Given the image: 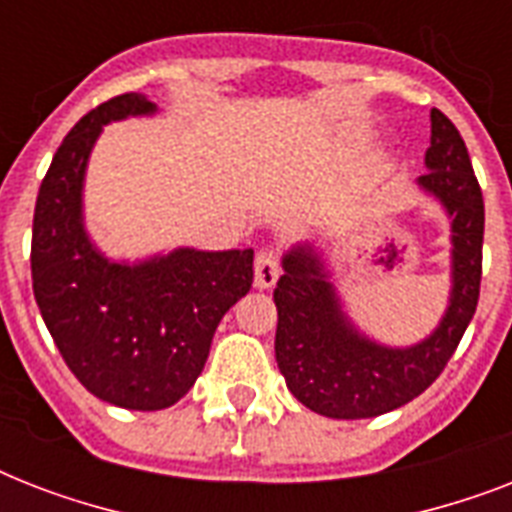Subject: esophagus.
<instances>
[{"instance_id":"obj_1","label":"esophagus","mask_w":512,"mask_h":512,"mask_svg":"<svg viewBox=\"0 0 512 512\" xmlns=\"http://www.w3.org/2000/svg\"><path fill=\"white\" fill-rule=\"evenodd\" d=\"M281 273L279 265V255L273 252V249H263L255 260V287L257 289H268L276 284Z\"/></svg>"}]
</instances>
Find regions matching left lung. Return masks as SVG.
<instances>
[{"label":"left lung","mask_w":512,"mask_h":512,"mask_svg":"<svg viewBox=\"0 0 512 512\" xmlns=\"http://www.w3.org/2000/svg\"><path fill=\"white\" fill-rule=\"evenodd\" d=\"M428 172L417 177L452 217V292L436 332L409 348H388L361 335L342 313L335 284L313 247L284 255L273 289L279 311L276 361L292 396L332 420L393 412L428 390L460 345L481 292L484 196L465 140L438 108L430 111Z\"/></svg>","instance_id":"left-lung-1"}]
</instances>
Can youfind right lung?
<instances>
[{"instance_id":"add662e5","label":"right lung","mask_w":512,"mask_h":512,"mask_svg":"<svg viewBox=\"0 0 512 512\" xmlns=\"http://www.w3.org/2000/svg\"><path fill=\"white\" fill-rule=\"evenodd\" d=\"M127 92L82 116L52 156L34 209L31 279L60 356L92 396L138 412L193 388L231 305L252 287V249H175L143 263L100 255L82 223L87 159L103 124L154 114Z\"/></svg>"}]
</instances>
